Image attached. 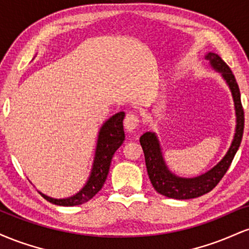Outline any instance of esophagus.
Returning <instances> with one entry per match:
<instances>
[{
  "label": "esophagus",
  "mask_w": 249,
  "mask_h": 249,
  "mask_svg": "<svg viewBox=\"0 0 249 249\" xmlns=\"http://www.w3.org/2000/svg\"><path fill=\"white\" fill-rule=\"evenodd\" d=\"M139 125V118L133 113H127L124 119V127L128 132H132Z\"/></svg>",
  "instance_id": "esophagus-1"
}]
</instances>
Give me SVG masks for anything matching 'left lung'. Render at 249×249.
Segmentation results:
<instances>
[{"instance_id":"8db88e82","label":"left lung","mask_w":249,"mask_h":249,"mask_svg":"<svg viewBox=\"0 0 249 249\" xmlns=\"http://www.w3.org/2000/svg\"><path fill=\"white\" fill-rule=\"evenodd\" d=\"M206 58L211 62L214 69L221 72L222 77L226 79L227 84L230 85L231 91H232L236 111L235 136H234L232 146L230 147L227 154L215 167H213L212 170L202 174V176L196 177V178L185 179L176 177L167 170L164 159H162L159 142L157 141V137L154 136V133L146 132L142 134L141 137V145L142 151H144L148 178H150L154 190L162 196H167V198L179 200L193 199L211 192L219 184L220 180L224 178L226 172L232 164L240 144H241L245 126V113L241 104V98H240L238 83H236L232 70L222 61L221 57H219L216 53H210L206 56Z\"/></svg>"}]
</instances>
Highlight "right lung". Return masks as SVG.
<instances>
[{"label":"right lung","mask_w":249,"mask_h":249,"mask_svg":"<svg viewBox=\"0 0 249 249\" xmlns=\"http://www.w3.org/2000/svg\"><path fill=\"white\" fill-rule=\"evenodd\" d=\"M124 116V112L117 113L102 126L98 136V142H97L92 172L83 190L79 191L76 196L67 199H53L41 193L43 198L51 204L59 205V206H76V205L84 204L92 199L102 190L103 185L107 180L111 159L125 139L124 128H123Z\"/></svg>","instance_id":"obj_1"}]
</instances>
